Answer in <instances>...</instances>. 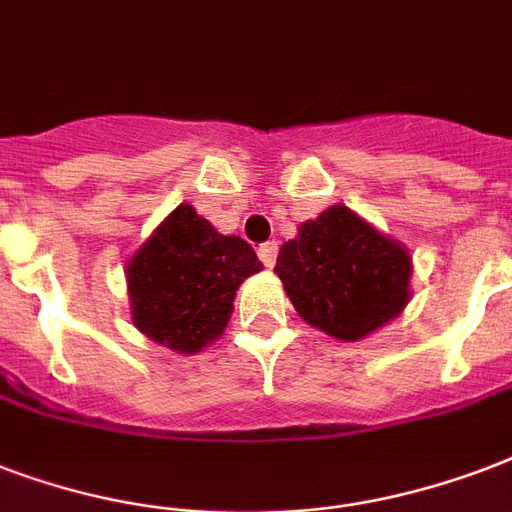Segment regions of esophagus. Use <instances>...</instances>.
Wrapping results in <instances>:
<instances>
[{
    "label": "esophagus",
    "instance_id": "esophagus-1",
    "mask_svg": "<svg viewBox=\"0 0 512 512\" xmlns=\"http://www.w3.org/2000/svg\"><path fill=\"white\" fill-rule=\"evenodd\" d=\"M276 252H279L276 241H265V244H260V247H257V257L263 260L265 268H271V265L276 263Z\"/></svg>",
    "mask_w": 512,
    "mask_h": 512
}]
</instances>
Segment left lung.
<instances>
[{
  "instance_id": "8db88e82",
  "label": "left lung",
  "mask_w": 512,
  "mask_h": 512,
  "mask_svg": "<svg viewBox=\"0 0 512 512\" xmlns=\"http://www.w3.org/2000/svg\"><path fill=\"white\" fill-rule=\"evenodd\" d=\"M276 273L308 325L360 341L405 308L411 257L351 209L333 206L279 249Z\"/></svg>"
}]
</instances>
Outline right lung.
Returning a JSON list of instances; mask_svg holds the SVG:
<instances>
[{"label": "right lung", "instance_id": "obj_1", "mask_svg": "<svg viewBox=\"0 0 512 512\" xmlns=\"http://www.w3.org/2000/svg\"><path fill=\"white\" fill-rule=\"evenodd\" d=\"M263 268L239 236H220L193 206H177L128 263L134 325L182 354L220 338L239 284Z\"/></svg>", "mask_w": 512, "mask_h": 512}]
</instances>
